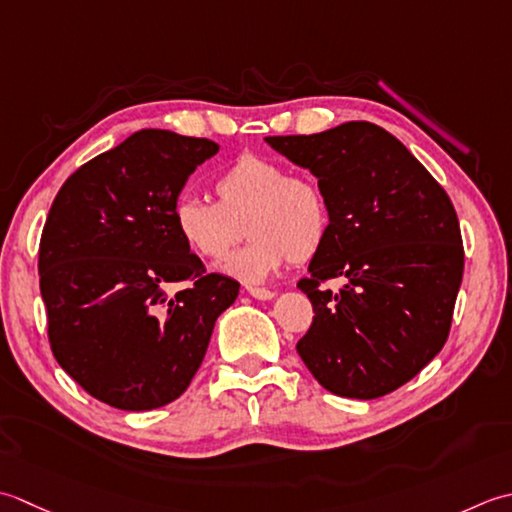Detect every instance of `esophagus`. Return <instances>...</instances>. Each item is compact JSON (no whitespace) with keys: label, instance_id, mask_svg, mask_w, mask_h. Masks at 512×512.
<instances>
[{"label":"esophagus","instance_id":"esophagus-1","mask_svg":"<svg viewBox=\"0 0 512 512\" xmlns=\"http://www.w3.org/2000/svg\"><path fill=\"white\" fill-rule=\"evenodd\" d=\"M247 294L252 298H258V300H271L276 296V291L265 289V287H247Z\"/></svg>","mask_w":512,"mask_h":512}]
</instances>
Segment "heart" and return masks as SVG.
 <instances>
[{
	"label": "heart",
	"mask_w": 512,
	"mask_h": 512,
	"mask_svg": "<svg viewBox=\"0 0 512 512\" xmlns=\"http://www.w3.org/2000/svg\"><path fill=\"white\" fill-rule=\"evenodd\" d=\"M216 203L183 196L172 223L198 258L221 263L247 234L252 241L223 265L245 283L276 274L289 260L302 265L325 247L331 227L327 194L316 176L289 174L283 163L243 154L214 179Z\"/></svg>",
	"instance_id": "b5f03b06"
}]
</instances>
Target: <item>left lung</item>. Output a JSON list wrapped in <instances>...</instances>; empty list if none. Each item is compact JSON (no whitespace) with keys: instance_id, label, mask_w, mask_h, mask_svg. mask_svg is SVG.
I'll list each match as a JSON object with an SVG mask.
<instances>
[{"instance_id":"left-lung-1","label":"left lung","mask_w":512,"mask_h":512,"mask_svg":"<svg viewBox=\"0 0 512 512\" xmlns=\"http://www.w3.org/2000/svg\"><path fill=\"white\" fill-rule=\"evenodd\" d=\"M265 141L316 176L331 212L327 243L298 280L314 305L300 358L331 393L382 398L415 378L451 331L464 274L451 198L369 121ZM331 277L345 278L340 295L321 289Z\"/></svg>"}]
</instances>
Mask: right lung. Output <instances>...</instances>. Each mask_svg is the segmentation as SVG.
<instances>
[{
    "label": "right lung",
    "instance_id": "obj_1",
    "mask_svg": "<svg viewBox=\"0 0 512 512\" xmlns=\"http://www.w3.org/2000/svg\"><path fill=\"white\" fill-rule=\"evenodd\" d=\"M210 139L141 130L61 185L39 241V289L52 356L92 398L159 409L190 387L234 278L205 274L172 210ZM187 282L174 297L167 287Z\"/></svg>",
    "mask_w": 512,
    "mask_h": 512
}]
</instances>
